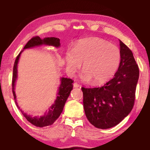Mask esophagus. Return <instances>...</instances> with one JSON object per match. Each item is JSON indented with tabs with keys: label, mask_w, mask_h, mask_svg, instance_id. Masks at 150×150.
Segmentation results:
<instances>
[{
	"label": "esophagus",
	"mask_w": 150,
	"mask_h": 150,
	"mask_svg": "<svg viewBox=\"0 0 150 150\" xmlns=\"http://www.w3.org/2000/svg\"><path fill=\"white\" fill-rule=\"evenodd\" d=\"M80 87V85H79V84H77V83H73V87H74V88H78V87Z\"/></svg>",
	"instance_id": "34e87169"
}]
</instances>
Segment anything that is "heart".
<instances>
[{
	"label": "heart",
	"mask_w": 150,
	"mask_h": 150,
	"mask_svg": "<svg viewBox=\"0 0 150 150\" xmlns=\"http://www.w3.org/2000/svg\"><path fill=\"white\" fill-rule=\"evenodd\" d=\"M118 47L99 38H89L79 42L65 55L66 69L73 75L81 67V78L84 82L93 81L94 85L108 81L115 74L120 62Z\"/></svg>",
	"instance_id": "b5f03b06"
}]
</instances>
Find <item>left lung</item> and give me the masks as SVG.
<instances>
[{"label": "left lung", "mask_w": 150, "mask_h": 150, "mask_svg": "<svg viewBox=\"0 0 150 150\" xmlns=\"http://www.w3.org/2000/svg\"><path fill=\"white\" fill-rule=\"evenodd\" d=\"M120 41V62L114 77L103 87H82L85 115L97 128H112L128 116L135 100L139 68L132 51Z\"/></svg>", "instance_id": "obj_1"}]
</instances>
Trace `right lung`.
I'll use <instances>...</instances> for the list:
<instances>
[{
	"label": "right lung",
	"mask_w": 150,
	"mask_h": 150,
	"mask_svg": "<svg viewBox=\"0 0 150 150\" xmlns=\"http://www.w3.org/2000/svg\"><path fill=\"white\" fill-rule=\"evenodd\" d=\"M50 45V46H54L55 47H60V40L57 38L50 37V38H44V39L40 38V37L36 36L34 37L28 41L24 47V50L30 49L40 45ZM22 50L18 55L16 60H15L14 67H13V77H12V93H13L15 103L17 107L21 112L22 115L26 118V120L30 122L37 127H42L50 126L55 122V121L59 117L63 110L65 104L67 101V99L69 97L70 93L73 89L72 83L73 81L72 79L66 77H61L60 79V85L58 88V92L57 93L56 99L55 100L54 103L49 108V110H47L42 116H32L31 115H28V114L24 112L22 109H20L18 105L16 102V95L15 93V85L18 79V63L19 62V59L20 55L23 52Z\"/></svg>",
	"instance_id": "1"
}]
</instances>
